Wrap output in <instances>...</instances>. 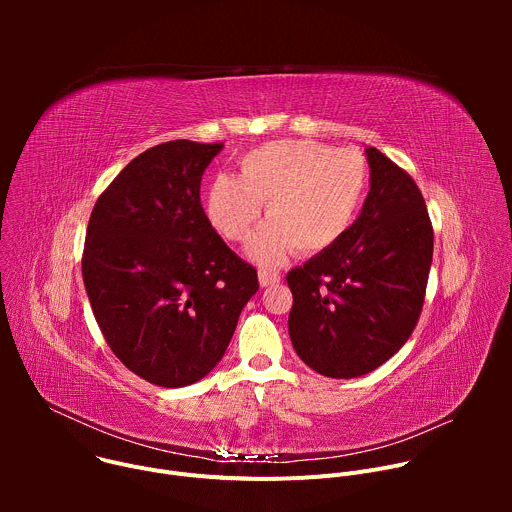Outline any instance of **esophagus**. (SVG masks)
Returning a JSON list of instances; mask_svg holds the SVG:
<instances>
[{
    "instance_id": "34e87169",
    "label": "esophagus",
    "mask_w": 512,
    "mask_h": 512,
    "mask_svg": "<svg viewBox=\"0 0 512 512\" xmlns=\"http://www.w3.org/2000/svg\"><path fill=\"white\" fill-rule=\"evenodd\" d=\"M281 275L277 271H271V269H259V283L263 287H269V285H275L279 283Z\"/></svg>"
}]
</instances>
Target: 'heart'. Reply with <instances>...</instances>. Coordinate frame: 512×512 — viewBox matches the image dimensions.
<instances>
[{
  "mask_svg": "<svg viewBox=\"0 0 512 512\" xmlns=\"http://www.w3.org/2000/svg\"><path fill=\"white\" fill-rule=\"evenodd\" d=\"M369 166L348 148L308 139L259 145L239 160V178L216 176L206 192V214L227 241L243 243L263 204L269 221L249 245L261 265H277L291 251L320 255L354 225L367 196Z\"/></svg>",
  "mask_w": 512,
  "mask_h": 512,
  "instance_id": "1",
  "label": "heart"
}]
</instances>
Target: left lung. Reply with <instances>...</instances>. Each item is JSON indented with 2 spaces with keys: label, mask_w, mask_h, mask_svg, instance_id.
<instances>
[{
  "label": "left lung",
  "mask_w": 512,
  "mask_h": 512,
  "mask_svg": "<svg viewBox=\"0 0 512 512\" xmlns=\"http://www.w3.org/2000/svg\"><path fill=\"white\" fill-rule=\"evenodd\" d=\"M371 190L332 249L287 273L289 338L310 369L332 379L367 375L411 336L421 316L433 227L415 180L367 150Z\"/></svg>",
  "instance_id": "obj_1"
}]
</instances>
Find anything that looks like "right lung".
Masks as SVG:
<instances>
[{
	"mask_svg": "<svg viewBox=\"0 0 512 512\" xmlns=\"http://www.w3.org/2000/svg\"><path fill=\"white\" fill-rule=\"evenodd\" d=\"M223 143L166 141L131 160L97 198L83 281L113 354L158 387H186L223 358L257 269L235 255L200 204Z\"/></svg>",
	"mask_w": 512,
	"mask_h": 512,
	"instance_id": "1",
	"label": "right lung"
}]
</instances>
